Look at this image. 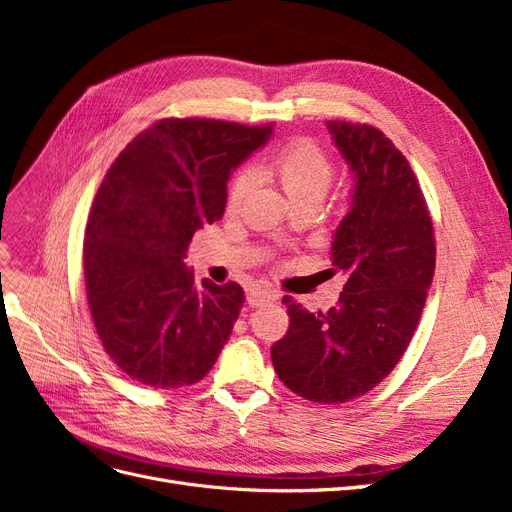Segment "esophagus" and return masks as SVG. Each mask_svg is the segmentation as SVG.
<instances>
[{
    "label": "esophagus",
    "instance_id": "34e87169",
    "mask_svg": "<svg viewBox=\"0 0 512 512\" xmlns=\"http://www.w3.org/2000/svg\"><path fill=\"white\" fill-rule=\"evenodd\" d=\"M275 299H277V292L267 290V288H256V290H252L250 294H247V303H250L252 307L271 303V301H275Z\"/></svg>",
    "mask_w": 512,
    "mask_h": 512
}]
</instances>
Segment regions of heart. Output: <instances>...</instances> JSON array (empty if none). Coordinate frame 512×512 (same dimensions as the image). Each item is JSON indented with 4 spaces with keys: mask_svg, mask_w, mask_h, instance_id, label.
Instances as JSON below:
<instances>
[{
    "mask_svg": "<svg viewBox=\"0 0 512 512\" xmlns=\"http://www.w3.org/2000/svg\"><path fill=\"white\" fill-rule=\"evenodd\" d=\"M265 173L282 185V190L292 200L294 207L303 203H320L327 196L333 181V166L329 158L309 141L290 143L277 151L269 160ZM252 183L254 177L250 170H243L235 177L228 194L230 207H237L241 203L243 196L250 192Z\"/></svg>",
    "mask_w": 512,
    "mask_h": 512,
    "instance_id": "1",
    "label": "heart"
}]
</instances>
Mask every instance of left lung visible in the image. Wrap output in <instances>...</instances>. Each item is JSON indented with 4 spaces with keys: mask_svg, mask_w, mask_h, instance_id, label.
<instances>
[{
    "mask_svg": "<svg viewBox=\"0 0 512 512\" xmlns=\"http://www.w3.org/2000/svg\"><path fill=\"white\" fill-rule=\"evenodd\" d=\"M327 128L354 181L331 241L333 267L348 280L324 314L284 299L290 327L271 359L290 391L344 404L380 384L406 352L436 269V241L423 192L391 138L361 123Z\"/></svg>",
    "mask_w": 512,
    "mask_h": 512,
    "instance_id": "obj_1",
    "label": "left lung"
}]
</instances>
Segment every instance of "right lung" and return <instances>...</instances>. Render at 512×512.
Instances as JSON below:
<instances>
[{
	"mask_svg": "<svg viewBox=\"0 0 512 512\" xmlns=\"http://www.w3.org/2000/svg\"><path fill=\"white\" fill-rule=\"evenodd\" d=\"M273 126L162 119L108 168L85 228V286L100 342L132 380L179 389L203 380L228 342L243 288L194 282L185 252L224 215L232 170Z\"/></svg>",
	"mask_w": 512,
	"mask_h": 512,
	"instance_id": "add662e5",
	"label": "right lung"
}]
</instances>
